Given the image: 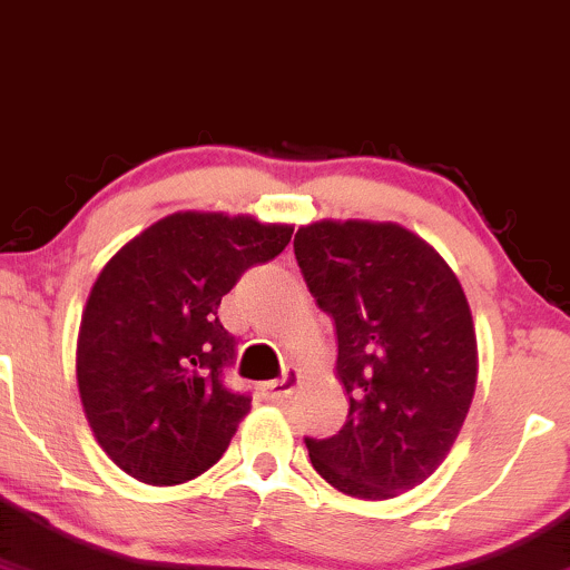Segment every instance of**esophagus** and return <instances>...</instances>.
<instances>
[{
  "mask_svg": "<svg viewBox=\"0 0 570 570\" xmlns=\"http://www.w3.org/2000/svg\"><path fill=\"white\" fill-rule=\"evenodd\" d=\"M298 381H301V376L296 371H287L283 379H277V381H269V384H264V392H266V397H272V400H287L293 394V390H296L298 386Z\"/></svg>",
  "mask_w": 570,
  "mask_h": 570,
  "instance_id": "esophagus-1",
  "label": "esophagus"
}]
</instances>
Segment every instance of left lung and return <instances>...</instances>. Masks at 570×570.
<instances>
[{
	"mask_svg": "<svg viewBox=\"0 0 570 570\" xmlns=\"http://www.w3.org/2000/svg\"><path fill=\"white\" fill-rule=\"evenodd\" d=\"M298 269L333 317L350 394L338 434L306 438L312 466L354 499L424 483L456 443L478 381V338L456 274L400 224L317 220L293 239Z\"/></svg>",
	"mask_w": 570,
	"mask_h": 570,
	"instance_id": "obj_1",
	"label": "left lung"
}]
</instances>
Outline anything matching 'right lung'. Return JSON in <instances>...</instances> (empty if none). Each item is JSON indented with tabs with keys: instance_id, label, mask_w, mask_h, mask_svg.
Returning a JSON list of instances; mask_svg holds the SVG:
<instances>
[{
	"instance_id": "1",
	"label": "right lung",
	"mask_w": 570,
	"mask_h": 570,
	"mask_svg": "<svg viewBox=\"0 0 570 570\" xmlns=\"http://www.w3.org/2000/svg\"><path fill=\"white\" fill-rule=\"evenodd\" d=\"M293 226L250 216L173 213L98 274L77 341L85 416L119 470L149 485L199 478L250 411L224 384L234 336L220 298L291 243Z\"/></svg>"
}]
</instances>
